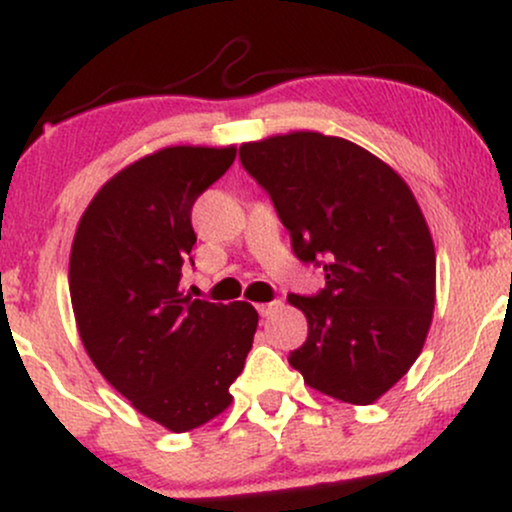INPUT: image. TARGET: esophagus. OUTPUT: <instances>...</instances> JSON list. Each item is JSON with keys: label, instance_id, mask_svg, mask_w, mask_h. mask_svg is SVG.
Segmentation results:
<instances>
[{"label": "esophagus", "instance_id": "esophagus-1", "mask_svg": "<svg viewBox=\"0 0 512 512\" xmlns=\"http://www.w3.org/2000/svg\"><path fill=\"white\" fill-rule=\"evenodd\" d=\"M281 308V301H272V303H260L257 305V310H260L262 317H269L272 313H276V310Z\"/></svg>", "mask_w": 512, "mask_h": 512}]
</instances>
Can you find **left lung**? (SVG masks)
<instances>
[{
	"label": "left lung",
	"mask_w": 512,
	"mask_h": 512,
	"mask_svg": "<svg viewBox=\"0 0 512 512\" xmlns=\"http://www.w3.org/2000/svg\"><path fill=\"white\" fill-rule=\"evenodd\" d=\"M272 197L298 260L325 272L303 310L308 339L289 363L313 390L373 404L424 349L436 305V248L402 175L349 139L289 132L240 146Z\"/></svg>",
	"instance_id": "obj_1"
}]
</instances>
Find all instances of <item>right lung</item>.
Listing matches in <instances>:
<instances>
[{"instance_id":"obj_1","label":"right lung","mask_w":512,"mask_h":512,"mask_svg":"<svg viewBox=\"0 0 512 512\" xmlns=\"http://www.w3.org/2000/svg\"><path fill=\"white\" fill-rule=\"evenodd\" d=\"M236 161V146H166L129 163L91 199L69 255L76 330L93 366L156 424L204 426L231 404L257 330L250 303L180 291L195 199Z\"/></svg>"}]
</instances>
